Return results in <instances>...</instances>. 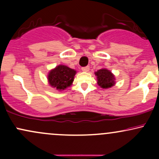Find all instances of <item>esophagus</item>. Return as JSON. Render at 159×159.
<instances>
[{
	"mask_svg": "<svg viewBox=\"0 0 159 159\" xmlns=\"http://www.w3.org/2000/svg\"><path fill=\"white\" fill-rule=\"evenodd\" d=\"M81 70H82V71H83V72H89V70H90V67H89V66H85V67H82V68H81Z\"/></svg>",
	"mask_w": 159,
	"mask_h": 159,
	"instance_id": "obj_1",
	"label": "esophagus"
}]
</instances>
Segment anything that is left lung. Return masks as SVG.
Instances as JSON below:
<instances>
[{"label": "left lung", "mask_w": 159, "mask_h": 159, "mask_svg": "<svg viewBox=\"0 0 159 159\" xmlns=\"http://www.w3.org/2000/svg\"><path fill=\"white\" fill-rule=\"evenodd\" d=\"M97 77V84L103 89L110 88L115 84L114 75L111 71L106 69H102L95 72Z\"/></svg>", "instance_id": "obj_1"}]
</instances>
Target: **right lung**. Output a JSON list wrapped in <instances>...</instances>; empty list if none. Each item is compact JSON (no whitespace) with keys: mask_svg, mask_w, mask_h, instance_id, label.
Here are the masks:
<instances>
[{"mask_svg":"<svg viewBox=\"0 0 159 159\" xmlns=\"http://www.w3.org/2000/svg\"><path fill=\"white\" fill-rule=\"evenodd\" d=\"M76 71L64 65H59L49 72L48 83L54 88L60 91L72 85Z\"/></svg>","mask_w":159,"mask_h":159,"instance_id":"right-lung-1","label":"right lung"}]
</instances>
